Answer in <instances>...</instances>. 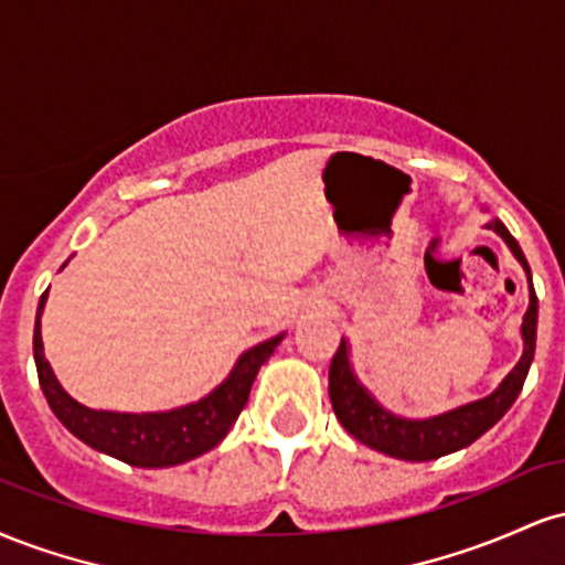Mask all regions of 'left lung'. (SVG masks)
<instances>
[{
  "label": "left lung",
  "mask_w": 565,
  "mask_h": 565,
  "mask_svg": "<svg viewBox=\"0 0 565 565\" xmlns=\"http://www.w3.org/2000/svg\"><path fill=\"white\" fill-rule=\"evenodd\" d=\"M486 228L497 231L499 236L508 242L512 255H515L523 268H526L531 284L529 263L526 257H523L521 246H518L515 238L510 236V231L504 228L499 220H491ZM536 308H540V305H536L534 287H529V310L526 316H523L521 327L523 355L515 364V369L504 377L502 385H499L489 398L472 401L468 406H459L454 408V412H446L433 419H404L385 412V408L359 385V380L353 377L348 361V345L345 340H342L332 359V366H329V398H332L337 419H340V425L345 427L350 436L361 440V444H366L369 449L382 451L395 459H406V462H427V459H438L444 457V454L465 449L472 440L481 438L491 425H497L499 419H502V414L515 404L518 393L523 391V382H526L536 348Z\"/></svg>",
  "instance_id": "obj_1"
}]
</instances>
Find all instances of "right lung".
Returning a JSON list of instances; mask_svg holds the SVG:
<instances>
[{
  "label": "right lung",
  "mask_w": 565,
  "mask_h": 565,
  "mask_svg": "<svg viewBox=\"0 0 565 565\" xmlns=\"http://www.w3.org/2000/svg\"><path fill=\"white\" fill-rule=\"evenodd\" d=\"M44 300H47V291L39 300L34 323V361L44 398H47L55 417L76 438L97 451L111 454L121 462L135 465V468H172V465H183L199 454L215 449L238 419L246 398H249L252 382L284 337L278 334L274 340H265L260 345L246 350L238 364L233 366L228 380L191 406L159 414L95 412V408L76 404L57 385L53 369L44 359L42 332H39V316H42Z\"/></svg>",
  "instance_id": "obj_1"
}]
</instances>
